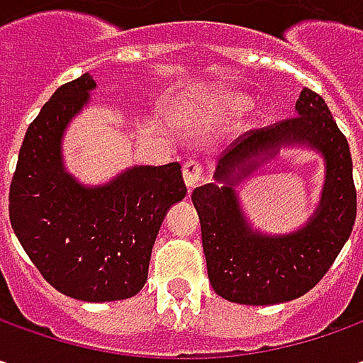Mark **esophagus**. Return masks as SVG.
Masks as SVG:
<instances>
[{"mask_svg":"<svg viewBox=\"0 0 363 363\" xmlns=\"http://www.w3.org/2000/svg\"><path fill=\"white\" fill-rule=\"evenodd\" d=\"M203 177V167L200 161L196 160H188L184 163V179H186V186L188 189L196 188L198 182Z\"/></svg>","mask_w":363,"mask_h":363,"instance_id":"34e87169","label":"esophagus"}]
</instances>
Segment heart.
Masks as SVG:
<instances>
[{
    "label": "heart",
    "instance_id": "obj_1",
    "mask_svg": "<svg viewBox=\"0 0 363 363\" xmlns=\"http://www.w3.org/2000/svg\"><path fill=\"white\" fill-rule=\"evenodd\" d=\"M242 96H238V94H222V96H218L214 103H210V111L216 113V115H232V113L242 111Z\"/></svg>",
    "mask_w": 363,
    "mask_h": 363
}]
</instances>
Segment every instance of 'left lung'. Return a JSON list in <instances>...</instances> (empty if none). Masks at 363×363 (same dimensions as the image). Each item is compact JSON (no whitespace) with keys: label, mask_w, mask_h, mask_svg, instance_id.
I'll list each match as a JSON object with an SVG mask.
<instances>
[{"label":"left lung","mask_w":363,"mask_h":363,"mask_svg":"<svg viewBox=\"0 0 363 363\" xmlns=\"http://www.w3.org/2000/svg\"><path fill=\"white\" fill-rule=\"evenodd\" d=\"M297 115L246 133L220 157L216 184L191 191L202 226L208 279L222 299L240 305H274L311 291L329 271L356 222L352 153L325 101L303 89ZM317 148L326 160L322 202L297 233L269 237L252 231L243 218L233 186L285 145ZM222 183V186H218Z\"/></svg>","instance_id":"1"}]
</instances>
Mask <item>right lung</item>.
Wrapping results in <instances>:
<instances>
[{
	"instance_id": "1",
	"label": "right lung",
	"mask_w": 363,
	"mask_h": 363,
	"mask_svg": "<svg viewBox=\"0 0 363 363\" xmlns=\"http://www.w3.org/2000/svg\"><path fill=\"white\" fill-rule=\"evenodd\" d=\"M94 86L91 74L62 84L28 127L9 186V220L56 291L105 303L143 289L165 212L188 189L179 163L131 167L96 188L64 169L62 135Z\"/></svg>"
}]
</instances>
